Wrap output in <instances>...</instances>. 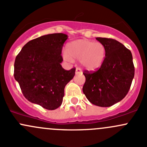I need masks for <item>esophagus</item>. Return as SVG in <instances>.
<instances>
[{"label":"esophagus","mask_w":147,"mask_h":147,"mask_svg":"<svg viewBox=\"0 0 147 147\" xmlns=\"http://www.w3.org/2000/svg\"><path fill=\"white\" fill-rule=\"evenodd\" d=\"M75 73H76V75H78V74H82V70L80 69V68H76V70H75Z\"/></svg>","instance_id":"obj_1"}]
</instances>
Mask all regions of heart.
<instances>
[{
    "instance_id": "heart-1",
    "label": "heart",
    "mask_w": 147,
    "mask_h": 147,
    "mask_svg": "<svg viewBox=\"0 0 147 147\" xmlns=\"http://www.w3.org/2000/svg\"><path fill=\"white\" fill-rule=\"evenodd\" d=\"M65 52L66 54L63 55L65 60H80L82 67L89 71L100 68L106 57V49L103 44L86 39L75 40L67 43Z\"/></svg>"
}]
</instances>
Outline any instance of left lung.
Segmentation results:
<instances>
[{
    "mask_svg": "<svg viewBox=\"0 0 147 147\" xmlns=\"http://www.w3.org/2000/svg\"><path fill=\"white\" fill-rule=\"evenodd\" d=\"M96 39L105 45L106 57L97 71H84L82 91L92 104L107 107L127 95L134 76V66L131 51L121 42L111 38Z\"/></svg>",
    "mask_w": 147,
    "mask_h": 147,
    "instance_id": "8db88e82",
    "label": "left lung"
}]
</instances>
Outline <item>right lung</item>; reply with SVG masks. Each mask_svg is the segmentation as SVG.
Returning <instances> with one entry per match:
<instances>
[{
  "mask_svg": "<svg viewBox=\"0 0 147 147\" xmlns=\"http://www.w3.org/2000/svg\"><path fill=\"white\" fill-rule=\"evenodd\" d=\"M67 39L64 33L35 38L23 46L15 60L14 78L24 97L49 110L62 105L65 86L75 74V68L65 70L60 65Z\"/></svg>",
  "mask_w": 147,
  "mask_h": 147,
  "instance_id": "add662e5",
  "label": "right lung"
}]
</instances>
